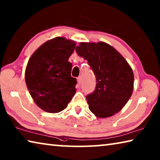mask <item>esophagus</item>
I'll list each match as a JSON object with an SVG mask.
<instances>
[{"mask_svg": "<svg viewBox=\"0 0 160 160\" xmlns=\"http://www.w3.org/2000/svg\"><path fill=\"white\" fill-rule=\"evenodd\" d=\"M81 82H82V78L80 76V77L78 78V83L80 85H81Z\"/></svg>", "mask_w": 160, "mask_h": 160, "instance_id": "1", "label": "esophagus"}]
</instances>
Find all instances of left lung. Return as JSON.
Returning <instances> with one entry per match:
<instances>
[{
  "instance_id": "8db88e82",
  "label": "left lung",
  "mask_w": 160,
  "mask_h": 160,
  "mask_svg": "<svg viewBox=\"0 0 160 160\" xmlns=\"http://www.w3.org/2000/svg\"><path fill=\"white\" fill-rule=\"evenodd\" d=\"M75 51L88 61L96 77L95 90L86 97L89 109L102 118L120 112L133 90V72L128 62L105 42H81Z\"/></svg>"
}]
</instances>
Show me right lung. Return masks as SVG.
I'll return each instance as SVG.
<instances>
[{
  "instance_id": "add662e5",
  "label": "right lung",
  "mask_w": 160,
  "mask_h": 160,
  "mask_svg": "<svg viewBox=\"0 0 160 160\" xmlns=\"http://www.w3.org/2000/svg\"><path fill=\"white\" fill-rule=\"evenodd\" d=\"M76 43L56 37L34 51L27 65L25 78L28 89L38 107L48 113L66 109L76 92L77 80L71 77L68 61Z\"/></svg>"
}]
</instances>
